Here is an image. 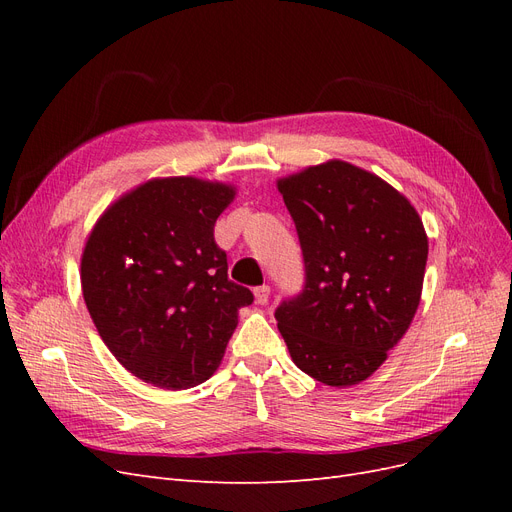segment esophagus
Listing matches in <instances>:
<instances>
[{"mask_svg": "<svg viewBox=\"0 0 512 512\" xmlns=\"http://www.w3.org/2000/svg\"><path fill=\"white\" fill-rule=\"evenodd\" d=\"M254 297H256V303H258V305H267V303H269V297H271V288H269V286H258V288H254Z\"/></svg>", "mask_w": 512, "mask_h": 512, "instance_id": "34e87169", "label": "esophagus"}]
</instances>
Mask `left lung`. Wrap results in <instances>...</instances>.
<instances>
[{
  "label": "left lung",
  "mask_w": 512,
  "mask_h": 512,
  "mask_svg": "<svg viewBox=\"0 0 512 512\" xmlns=\"http://www.w3.org/2000/svg\"><path fill=\"white\" fill-rule=\"evenodd\" d=\"M305 262L301 294L275 309L294 365L329 386L367 380L421 303L427 235L410 200L329 160L277 181Z\"/></svg>",
  "instance_id": "left-lung-1"
}]
</instances>
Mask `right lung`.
<instances>
[{"label": "right lung", "mask_w": 512, "mask_h": 512, "mask_svg": "<svg viewBox=\"0 0 512 512\" xmlns=\"http://www.w3.org/2000/svg\"><path fill=\"white\" fill-rule=\"evenodd\" d=\"M237 190L196 177L151 179L91 228L81 286L102 342L130 374L168 391L220 367L250 288L228 280L213 226Z\"/></svg>", "instance_id": "add662e5"}]
</instances>
